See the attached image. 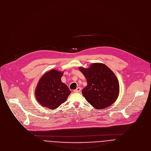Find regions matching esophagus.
<instances>
[{
	"label": "esophagus",
	"mask_w": 151,
	"mask_h": 151,
	"mask_svg": "<svg viewBox=\"0 0 151 151\" xmlns=\"http://www.w3.org/2000/svg\"><path fill=\"white\" fill-rule=\"evenodd\" d=\"M81 87H78L76 89H75V90H74V92H75V93H78V92H80L81 91Z\"/></svg>",
	"instance_id": "obj_1"
}]
</instances>
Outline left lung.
<instances>
[{"instance_id": "left-lung-1", "label": "left lung", "mask_w": 151, "mask_h": 151, "mask_svg": "<svg viewBox=\"0 0 151 151\" xmlns=\"http://www.w3.org/2000/svg\"><path fill=\"white\" fill-rule=\"evenodd\" d=\"M85 76L87 85L82 94L88 102L96 109L111 105L119 95V83L115 74L106 65L94 63L88 68H79Z\"/></svg>"}]
</instances>
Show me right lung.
Segmentation results:
<instances>
[{"label":"right lung","instance_id":"add662e5","mask_svg":"<svg viewBox=\"0 0 151 151\" xmlns=\"http://www.w3.org/2000/svg\"><path fill=\"white\" fill-rule=\"evenodd\" d=\"M63 75V72L52 70L39 80L35 95L42 106L55 109L67 99L71 91L68 86L61 81Z\"/></svg>","mask_w":151,"mask_h":151}]
</instances>
